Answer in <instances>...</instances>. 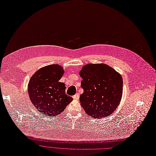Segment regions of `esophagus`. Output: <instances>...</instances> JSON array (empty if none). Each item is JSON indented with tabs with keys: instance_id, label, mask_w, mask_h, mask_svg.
Here are the masks:
<instances>
[{
	"instance_id": "34e87169",
	"label": "esophagus",
	"mask_w": 156,
	"mask_h": 156,
	"mask_svg": "<svg viewBox=\"0 0 156 156\" xmlns=\"http://www.w3.org/2000/svg\"><path fill=\"white\" fill-rule=\"evenodd\" d=\"M73 98L74 99V100H78V99L80 98V94L78 93H76V94L73 96Z\"/></svg>"
}]
</instances>
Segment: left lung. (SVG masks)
Returning a JSON list of instances; mask_svg holds the SVG:
<instances>
[{"mask_svg":"<svg viewBox=\"0 0 156 156\" xmlns=\"http://www.w3.org/2000/svg\"><path fill=\"white\" fill-rule=\"evenodd\" d=\"M83 93L80 104L88 116L101 119L111 115L120 104L122 78L116 71L104 63H90L80 72Z\"/></svg>","mask_w":156,"mask_h":156,"instance_id":"obj_1","label":"left lung"}]
</instances>
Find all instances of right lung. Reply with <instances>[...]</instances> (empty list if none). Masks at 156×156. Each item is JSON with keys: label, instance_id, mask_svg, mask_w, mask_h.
<instances>
[{"label": "right lung", "instance_id": "1", "mask_svg": "<svg viewBox=\"0 0 156 156\" xmlns=\"http://www.w3.org/2000/svg\"><path fill=\"white\" fill-rule=\"evenodd\" d=\"M64 72L62 66L50 65L38 69L30 79L28 93L31 103L44 116L60 115L73 100L65 93V83L59 81Z\"/></svg>", "mask_w": 156, "mask_h": 156}]
</instances>
